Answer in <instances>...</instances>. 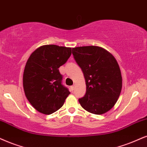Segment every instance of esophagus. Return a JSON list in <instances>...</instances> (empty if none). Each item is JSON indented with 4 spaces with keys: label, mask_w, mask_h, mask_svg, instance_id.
I'll return each instance as SVG.
<instances>
[{
    "label": "esophagus",
    "mask_w": 147,
    "mask_h": 147,
    "mask_svg": "<svg viewBox=\"0 0 147 147\" xmlns=\"http://www.w3.org/2000/svg\"><path fill=\"white\" fill-rule=\"evenodd\" d=\"M74 90H75V85H72V86L70 87V90H71L72 92H73Z\"/></svg>",
    "instance_id": "34e87169"
}]
</instances>
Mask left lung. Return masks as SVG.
<instances>
[{
	"instance_id": "left-lung-1",
	"label": "left lung",
	"mask_w": 147,
	"mask_h": 147,
	"mask_svg": "<svg viewBox=\"0 0 147 147\" xmlns=\"http://www.w3.org/2000/svg\"><path fill=\"white\" fill-rule=\"evenodd\" d=\"M72 55L83 70L86 94L79 102L85 110L102 115L116 104L122 88L121 70L110 52L98 46L72 48Z\"/></svg>"
}]
</instances>
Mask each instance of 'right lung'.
<instances>
[{
  "instance_id": "right-lung-1",
  "label": "right lung",
  "mask_w": 147,
  "mask_h": 147,
  "mask_svg": "<svg viewBox=\"0 0 147 147\" xmlns=\"http://www.w3.org/2000/svg\"><path fill=\"white\" fill-rule=\"evenodd\" d=\"M71 48L46 45L28 59L23 75L26 97L38 112L50 115L60 109L70 92L62 85L58 68L71 55Z\"/></svg>"
}]
</instances>
